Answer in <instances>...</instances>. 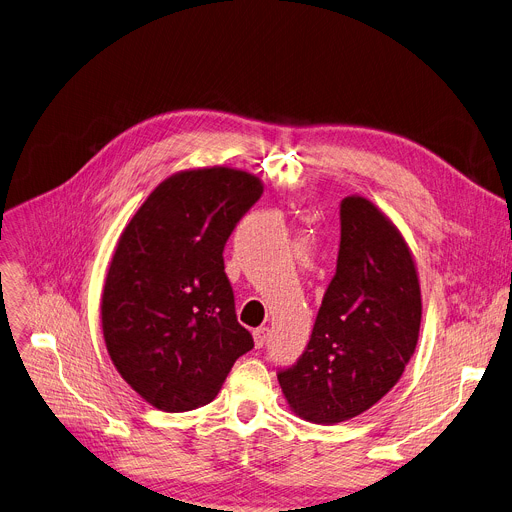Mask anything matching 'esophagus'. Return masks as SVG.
Segmentation results:
<instances>
[{"label":"esophagus","instance_id":"1","mask_svg":"<svg viewBox=\"0 0 512 512\" xmlns=\"http://www.w3.org/2000/svg\"><path fill=\"white\" fill-rule=\"evenodd\" d=\"M267 337H269V331L265 329V327H259V329H255L253 331V339H255V347L257 349H261V347H265V343H267Z\"/></svg>","mask_w":512,"mask_h":512}]
</instances>
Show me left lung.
<instances>
[{"mask_svg":"<svg viewBox=\"0 0 512 512\" xmlns=\"http://www.w3.org/2000/svg\"><path fill=\"white\" fill-rule=\"evenodd\" d=\"M421 286L398 228L369 200L341 202L337 271L310 341L277 371L292 410L318 425L353 418L400 380L421 329Z\"/></svg>","mask_w":512,"mask_h":512,"instance_id":"left-lung-1","label":"left lung"}]
</instances>
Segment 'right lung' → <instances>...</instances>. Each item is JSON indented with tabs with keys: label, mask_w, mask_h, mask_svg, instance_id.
I'll use <instances>...</instances> for the list:
<instances>
[{
	"label": "right lung",
	"mask_w": 512,
	"mask_h": 512,
	"mask_svg": "<svg viewBox=\"0 0 512 512\" xmlns=\"http://www.w3.org/2000/svg\"><path fill=\"white\" fill-rule=\"evenodd\" d=\"M261 194L247 171H181L157 185L118 241L102 296L106 347L130 388L165 412L214 400L255 345L237 320L222 251Z\"/></svg>",
	"instance_id": "1"
}]
</instances>
